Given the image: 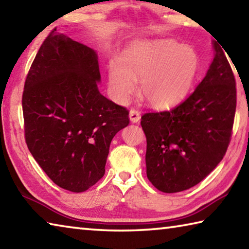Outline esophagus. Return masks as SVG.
<instances>
[{
    "label": "esophagus",
    "mask_w": 249,
    "mask_h": 249,
    "mask_svg": "<svg viewBox=\"0 0 249 249\" xmlns=\"http://www.w3.org/2000/svg\"><path fill=\"white\" fill-rule=\"evenodd\" d=\"M141 120V114L140 112L136 111V109H130L129 111V121L132 123H138Z\"/></svg>",
    "instance_id": "esophagus-1"
}]
</instances>
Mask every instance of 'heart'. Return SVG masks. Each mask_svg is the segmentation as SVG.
<instances>
[{
  "instance_id": "obj_1",
  "label": "heart",
  "mask_w": 249,
  "mask_h": 249,
  "mask_svg": "<svg viewBox=\"0 0 249 249\" xmlns=\"http://www.w3.org/2000/svg\"><path fill=\"white\" fill-rule=\"evenodd\" d=\"M122 61L108 65V84L117 101L138 94L151 107H175L190 91L199 70L196 50L174 39L135 40L122 52Z\"/></svg>"
}]
</instances>
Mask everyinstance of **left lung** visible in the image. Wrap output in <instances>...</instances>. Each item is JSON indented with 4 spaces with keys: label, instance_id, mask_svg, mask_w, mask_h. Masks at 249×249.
<instances>
[{
    "label": "left lung",
    "instance_id": "left-lung-1",
    "mask_svg": "<svg viewBox=\"0 0 249 249\" xmlns=\"http://www.w3.org/2000/svg\"><path fill=\"white\" fill-rule=\"evenodd\" d=\"M214 58L195 92L171 111L146 113V172L165 193L188 190L215 169L224 157L236 109L235 78L213 40Z\"/></svg>",
    "mask_w": 249,
    "mask_h": 249
}]
</instances>
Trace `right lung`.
Returning <instances> with one entry per match:
<instances>
[{"instance_id":"add662e5","label":"right lung","mask_w":249,"mask_h":249,"mask_svg":"<svg viewBox=\"0 0 249 249\" xmlns=\"http://www.w3.org/2000/svg\"><path fill=\"white\" fill-rule=\"evenodd\" d=\"M94 49L49 34L25 81L23 114L29 151L54 183L83 192L105 174L109 145L128 111L100 93Z\"/></svg>"}]
</instances>
